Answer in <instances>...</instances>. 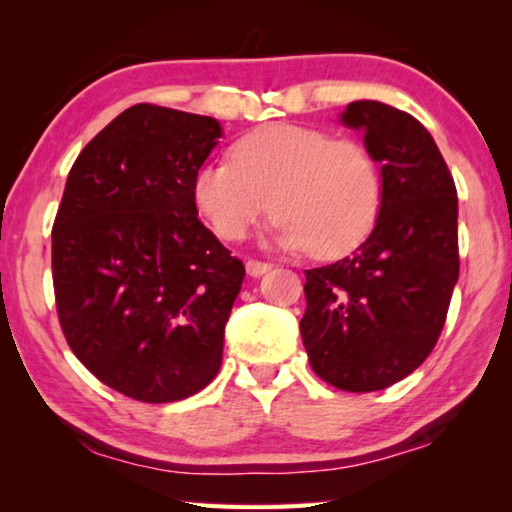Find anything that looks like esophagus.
<instances>
[{"instance_id": "34e87169", "label": "esophagus", "mask_w": 512, "mask_h": 512, "mask_svg": "<svg viewBox=\"0 0 512 512\" xmlns=\"http://www.w3.org/2000/svg\"><path fill=\"white\" fill-rule=\"evenodd\" d=\"M246 271H248V275L259 277V275H264V273L271 271V264L262 262V259H248V262H246Z\"/></svg>"}]
</instances>
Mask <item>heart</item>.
Here are the masks:
<instances>
[{
    "label": "heart",
    "instance_id": "1",
    "mask_svg": "<svg viewBox=\"0 0 512 512\" xmlns=\"http://www.w3.org/2000/svg\"><path fill=\"white\" fill-rule=\"evenodd\" d=\"M228 158L205 164L192 183L198 212L221 241H241L273 207L277 246L332 259L363 244L379 219V162L354 137L264 124L237 137Z\"/></svg>",
    "mask_w": 512,
    "mask_h": 512
}]
</instances>
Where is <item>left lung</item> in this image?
I'll return each instance as SVG.
<instances>
[{"mask_svg":"<svg viewBox=\"0 0 512 512\" xmlns=\"http://www.w3.org/2000/svg\"><path fill=\"white\" fill-rule=\"evenodd\" d=\"M381 164V210L350 257L305 271L300 334L316 375L348 393L393 386L436 348L458 280V198L409 112L354 101L341 115Z\"/></svg>","mask_w":512,"mask_h":512,"instance_id":"left-lung-1","label":"left lung"}]
</instances>
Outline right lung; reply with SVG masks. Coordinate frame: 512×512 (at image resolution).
<instances>
[{"label": "right lung", "mask_w": 512, "mask_h": 512, "mask_svg": "<svg viewBox=\"0 0 512 512\" xmlns=\"http://www.w3.org/2000/svg\"><path fill=\"white\" fill-rule=\"evenodd\" d=\"M219 121L137 103L69 169L51 228L60 327L85 368L137 402H178L221 368L246 268L198 221Z\"/></svg>", "instance_id": "add662e5"}]
</instances>
